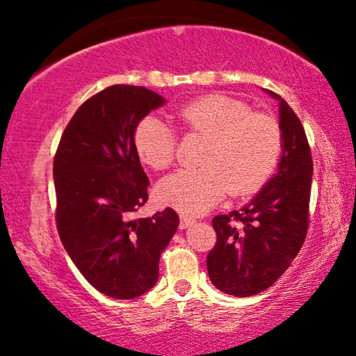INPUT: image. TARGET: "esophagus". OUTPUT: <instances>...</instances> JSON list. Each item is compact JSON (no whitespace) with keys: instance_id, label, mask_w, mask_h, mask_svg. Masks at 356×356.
Wrapping results in <instances>:
<instances>
[{"instance_id":"1","label":"esophagus","mask_w":356,"mask_h":356,"mask_svg":"<svg viewBox=\"0 0 356 356\" xmlns=\"http://www.w3.org/2000/svg\"><path fill=\"white\" fill-rule=\"evenodd\" d=\"M193 219L190 216H185V214H180V224H179V227H180V230H184V229H188L190 225L193 224Z\"/></svg>"}]
</instances>
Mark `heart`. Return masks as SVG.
I'll list each match as a JSON object with an SVG mask.
<instances>
[{
	"instance_id": "1",
	"label": "heart",
	"mask_w": 356,
	"mask_h": 356,
	"mask_svg": "<svg viewBox=\"0 0 356 356\" xmlns=\"http://www.w3.org/2000/svg\"><path fill=\"white\" fill-rule=\"evenodd\" d=\"M174 118L188 134L206 137V142L198 156L201 166L180 169L158 184V196L172 208L203 214L227 190L232 196L256 192L277 166L283 147L280 123L240 99L203 95L176 110ZM132 142L148 168L166 169L176 158V134L155 115L137 123Z\"/></svg>"
}]
</instances>
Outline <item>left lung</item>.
Listing matches in <instances>:
<instances>
[{
    "instance_id": "obj_1",
    "label": "left lung",
    "mask_w": 356,
    "mask_h": 356,
    "mask_svg": "<svg viewBox=\"0 0 356 356\" xmlns=\"http://www.w3.org/2000/svg\"><path fill=\"white\" fill-rule=\"evenodd\" d=\"M283 153L278 172L248 204L212 219L217 240L206 259L209 280L222 293H262L283 275L304 245L309 229L310 145L294 110L278 94Z\"/></svg>"
}]
</instances>
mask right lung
Here are the masks:
<instances>
[{"label": "right lung", "instance_id": "obj_1", "mask_svg": "<svg viewBox=\"0 0 356 356\" xmlns=\"http://www.w3.org/2000/svg\"><path fill=\"white\" fill-rule=\"evenodd\" d=\"M163 104L144 86L105 88L76 110L54 156L62 245L83 277L113 299H134L156 284L160 256L179 227L171 208L132 219L150 185L132 136Z\"/></svg>", "mask_w": 356, "mask_h": 356}]
</instances>
